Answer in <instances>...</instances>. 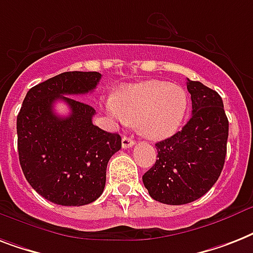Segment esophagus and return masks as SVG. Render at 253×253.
<instances>
[{
    "label": "esophagus",
    "instance_id": "esophagus-1",
    "mask_svg": "<svg viewBox=\"0 0 253 253\" xmlns=\"http://www.w3.org/2000/svg\"><path fill=\"white\" fill-rule=\"evenodd\" d=\"M133 144H135V140H133L132 137H128V136L122 137V147L123 148H131Z\"/></svg>",
    "mask_w": 253,
    "mask_h": 253
}]
</instances>
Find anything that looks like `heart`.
<instances>
[{
	"label": "heart",
	"mask_w": 253,
	"mask_h": 253,
	"mask_svg": "<svg viewBox=\"0 0 253 253\" xmlns=\"http://www.w3.org/2000/svg\"><path fill=\"white\" fill-rule=\"evenodd\" d=\"M106 110L122 123H137L141 135L161 140L179 130L188 108L183 88L160 80H147L125 87L116 101H106Z\"/></svg>",
	"instance_id": "obj_1"
}]
</instances>
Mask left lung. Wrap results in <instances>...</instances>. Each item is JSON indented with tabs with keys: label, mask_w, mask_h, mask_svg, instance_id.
<instances>
[{
	"label": "left lung",
	"mask_w": 253,
	"mask_h": 253,
	"mask_svg": "<svg viewBox=\"0 0 253 253\" xmlns=\"http://www.w3.org/2000/svg\"><path fill=\"white\" fill-rule=\"evenodd\" d=\"M192 116L171 137L159 141L155 165L143 175L152 199L182 205L200 199L223 169L229 121L222 98L200 82L187 80Z\"/></svg>",
	"instance_id": "obj_1"
}]
</instances>
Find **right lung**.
I'll list each match as a JSON object with an SVG mask.
<instances>
[{
	"label": "right lung",
	"instance_id": "1",
	"mask_svg": "<svg viewBox=\"0 0 253 253\" xmlns=\"http://www.w3.org/2000/svg\"><path fill=\"white\" fill-rule=\"evenodd\" d=\"M101 79L96 71H67L27 92L16 117L18 153L26 176L39 195L54 204L80 207L101 196L106 166L122 147L118 133L92 123L96 110L74 94L93 91ZM61 99L67 117L54 112Z\"/></svg>",
	"mask_w": 253,
	"mask_h": 253
}]
</instances>
